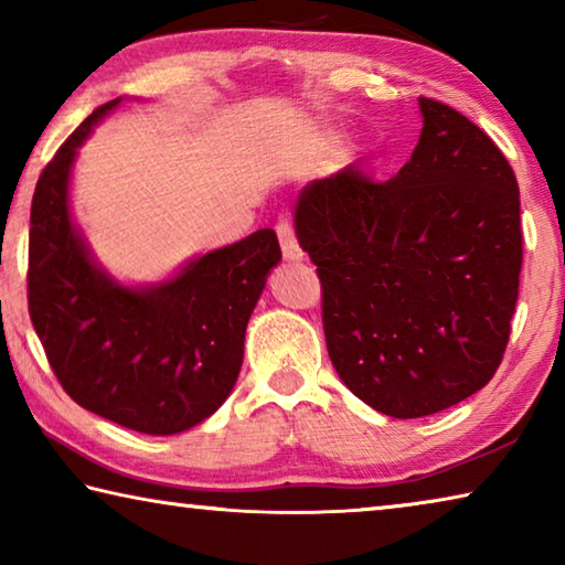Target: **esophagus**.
<instances>
[{
	"mask_svg": "<svg viewBox=\"0 0 565 565\" xmlns=\"http://www.w3.org/2000/svg\"><path fill=\"white\" fill-rule=\"evenodd\" d=\"M276 234H279V244H281L284 259H289V262L303 259V248L299 246V242H296L294 224L289 222V218H279V224H276Z\"/></svg>",
	"mask_w": 565,
	"mask_h": 565,
	"instance_id": "1",
	"label": "esophagus"
}]
</instances>
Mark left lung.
Wrapping results in <instances>:
<instances>
[{
    "instance_id": "8db88e82",
    "label": "left lung",
    "mask_w": 565,
    "mask_h": 565,
    "mask_svg": "<svg viewBox=\"0 0 565 565\" xmlns=\"http://www.w3.org/2000/svg\"><path fill=\"white\" fill-rule=\"evenodd\" d=\"M388 181L356 167L311 181L296 236L321 279L333 369L363 404L431 416L501 366L523 264L519 181L486 131L436 99Z\"/></svg>"
}]
</instances>
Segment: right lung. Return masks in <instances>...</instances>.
<instances>
[{
    "label": "right lung",
    "instance_id": "obj_1",
    "mask_svg": "<svg viewBox=\"0 0 565 565\" xmlns=\"http://www.w3.org/2000/svg\"><path fill=\"white\" fill-rule=\"evenodd\" d=\"M119 102L94 109L36 181L26 296L54 376L76 404L131 431L171 436L232 394L246 323L281 248L274 228H259L169 281H114L72 222L70 174L76 149Z\"/></svg>",
    "mask_w": 565,
    "mask_h": 565
}]
</instances>
